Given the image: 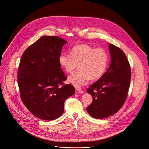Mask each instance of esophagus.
I'll return each mask as SVG.
<instances>
[{
    "mask_svg": "<svg viewBox=\"0 0 149 149\" xmlns=\"http://www.w3.org/2000/svg\"><path fill=\"white\" fill-rule=\"evenodd\" d=\"M75 92L77 94H81L83 92L80 89H75Z\"/></svg>",
    "mask_w": 149,
    "mask_h": 149,
    "instance_id": "esophagus-1",
    "label": "esophagus"
}]
</instances>
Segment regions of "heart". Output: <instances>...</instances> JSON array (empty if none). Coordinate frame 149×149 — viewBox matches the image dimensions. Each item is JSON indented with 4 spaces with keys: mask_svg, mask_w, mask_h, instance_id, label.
<instances>
[{
    "mask_svg": "<svg viewBox=\"0 0 149 149\" xmlns=\"http://www.w3.org/2000/svg\"><path fill=\"white\" fill-rule=\"evenodd\" d=\"M70 52L71 55L61 54L58 62L64 71L69 73L74 71L79 64V70L68 78V82L75 87L86 85L90 79H98L106 71L109 56L105 49L80 44L73 47Z\"/></svg>",
    "mask_w": 149,
    "mask_h": 149,
    "instance_id": "heart-1",
    "label": "heart"
}]
</instances>
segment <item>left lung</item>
I'll list each match as a JSON object with an SVG mask.
<instances>
[{
  "label": "left lung",
  "instance_id": "obj_1",
  "mask_svg": "<svg viewBox=\"0 0 149 149\" xmlns=\"http://www.w3.org/2000/svg\"><path fill=\"white\" fill-rule=\"evenodd\" d=\"M111 64L104 75L87 89L93 102L86 111L93 118L103 119L116 113L127 97L131 81V68L127 58L119 47L108 46Z\"/></svg>",
  "mask_w": 149,
  "mask_h": 149
}]
</instances>
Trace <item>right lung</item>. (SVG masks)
<instances>
[{"instance_id": "right-lung-1", "label": "right lung", "mask_w": 149, "mask_h": 149, "mask_svg": "<svg viewBox=\"0 0 149 149\" xmlns=\"http://www.w3.org/2000/svg\"><path fill=\"white\" fill-rule=\"evenodd\" d=\"M68 42L58 36H44L25 50L18 71L22 100L35 116L52 120L64 112V102L75 93L58 62L63 46Z\"/></svg>"}]
</instances>
